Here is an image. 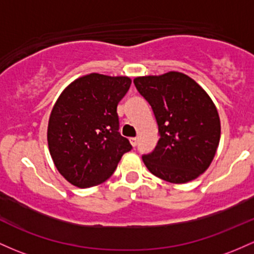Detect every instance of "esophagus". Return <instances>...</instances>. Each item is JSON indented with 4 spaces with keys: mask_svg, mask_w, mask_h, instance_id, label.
<instances>
[{
    "mask_svg": "<svg viewBox=\"0 0 254 254\" xmlns=\"http://www.w3.org/2000/svg\"><path fill=\"white\" fill-rule=\"evenodd\" d=\"M129 141H130V144H132L133 146H137V144H138V138H137V137L129 138Z\"/></svg>",
    "mask_w": 254,
    "mask_h": 254,
    "instance_id": "1",
    "label": "esophagus"
}]
</instances>
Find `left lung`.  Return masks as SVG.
Returning a JSON list of instances; mask_svg holds the SVG:
<instances>
[{
    "label": "left lung",
    "instance_id": "1",
    "mask_svg": "<svg viewBox=\"0 0 254 254\" xmlns=\"http://www.w3.org/2000/svg\"><path fill=\"white\" fill-rule=\"evenodd\" d=\"M154 111L160 139L143 161L154 176L182 184L211 165L220 139V120L208 94L192 78L171 71L134 78Z\"/></svg>",
    "mask_w": 254,
    "mask_h": 254
}]
</instances>
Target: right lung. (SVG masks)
I'll return each mask as SVG.
<instances>
[{
    "label": "right lung",
    "mask_w": 254,
    "mask_h": 254,
    "mask_svg": "<svg viewBox=\"0 0 254 254\" xmlns=\"http://www.w3.org/2000/svg\"><path fill=\"white\" fill-rule=\"evenodd\" d=\"M130 86L125 76L89 73L64 89L48 122V148L59 173L78 188L110 178L125 152L132 149L122 137L117 104Z\"/></svg>",
    "instance_id": "right-lung-1"
}]
</instances>
